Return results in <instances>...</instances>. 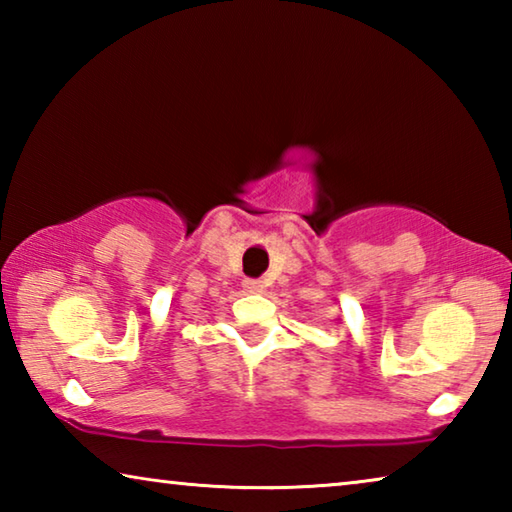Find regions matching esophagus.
I'll list each match as a JSON object with an SVG mask.
<instances>
[{
	"label": "esophagus",
	"instance_id": "esophagus-1",
	"mask_svg": "<svg viewBox=\"0 0 512 512\" xmlns=\"http://www.w3.org/2000/svg\"><path fill=\"white\" fill-rule=\"evenodd\" d=\"M244 289L250 293H262L264 291V282L262 280H253V277H248L244 280Z\"/></svg>",
	"mask_w": 512,
	"mask_h": 512
}]
</instances>
